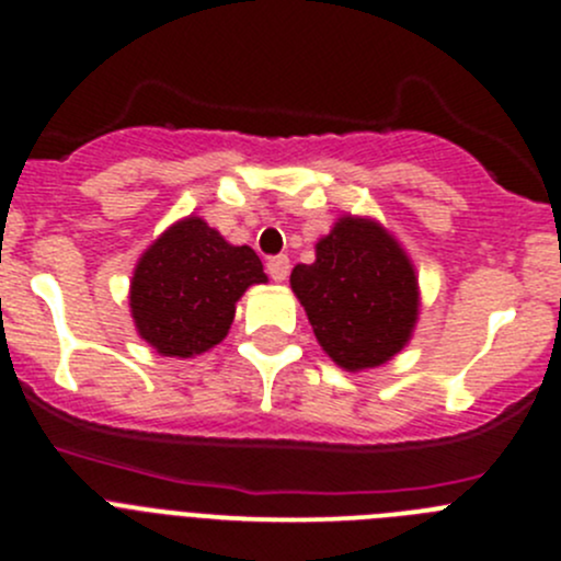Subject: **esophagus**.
<instances>
[{
	"instance_id": "1",
	"label": "esophagus",
	"mask_w": 561,
	"mask_h": 561,
	"mask_svg": "<svg viewBox=\"0 0 561 561\" xmlns=\"http://www.w3.org/2000/svg\"><path fill=\"white\" fill-rule=\"evenodd\" d=\"M265 271H268V276L274 282H285L287 274H290V260H287V254H276V257H271L265 263Z\"/></svg>"
}]
</instances>
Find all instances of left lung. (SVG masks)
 <instances>
[{
  "label": "left lung",
  "mask_w": 561,
  "mask_h": 561,
  "mask_svg": "<svg viewBox=\"0 0 561 561\" xmlns=\"http://www.w3.org/2000/svg\"><path fill=\"white\" fill-rule=\"evenodd\" d=\"M290 287L328 358L344 371L388 364L410 344L421 285L410 254L382 222L342 214L298 263Z\"/></svg>",
  "instance_id": "1"
}]
</instances>
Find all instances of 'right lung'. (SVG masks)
I'll return each instance as SVG.
<instances>
[{
    "label": "right lung",
    "instance_id": "add662e5",
    "mask_svg": "<svg viewBox=\"0 0 561 561\" xmlns=\"http://www.w3.org/2000/svg\"><path fill=\"white\" fill-rule=\"evenodd\" d=\"M263 282L268 276L252 247L230 244L206 219L190 214L138 257L129 314L154 353L195 358L228 336L239 298Z\"/></svg>",
    "mask_w": 561,
    "mask_h": 561
}]
</instances>
